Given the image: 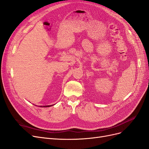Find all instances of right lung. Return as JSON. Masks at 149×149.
<instances>
[{"mask_svg":"<svg viewBox=\"0 0 149 149\" xmlns=\"http://www.w3.org/2000/svg\"><path fill=\"white\" fill-rule=\"evenodd\" d=\"M51 106H52V105H47V106H43V107L41 106L40 107H51Z\"/></svg>","mask_w":149,"mask_h":149,"instance_id":"add662e5","label":"right lung"}]
</instances>
